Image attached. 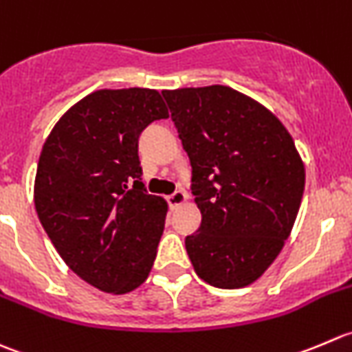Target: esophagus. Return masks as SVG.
Returning a JSON list of instances; mask_svg holds the SVG:
<instances>
[{
  "instance_id": "34e87169",
  "label": "esophagus",
  "mask_w": 352,
  "mask_h": 352,
  "mask_svg": "<svg viewBox=\"0 0 352 352\" xmlns=\"http://www.w3.org/2000/svg\"><path fill=\"white\" fill-rule=\"evenodd\" d=\"M186 200H188V195L184 193L183 190H177L176 193L169 195V197H168V204H169V207H171V208H177L179 205H183Z\"/></svg>"
}]
</instances>
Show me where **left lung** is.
I'll return each mask as SVG.
<instances>
[{"instance_id":"obj_1","label":"left lung","mask_w":352,"mask_h":352,"mask_svg":"<svg viewBox=\"0 0 352 352\" xmlns=\"http://www.w3.org/2000/svg\"><path fill=\"white\" fill-rule=\"evenodd\" d=\"M190 157L201 224L186 236L201 280L219 289L255 283L289 238L305 164L279 118L226 85L162 90Z\"/></svg>"}]
</instances>
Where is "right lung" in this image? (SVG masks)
Returning <instances> with one entry per match:
<instances>
[{
    "instance_id": "right-lung-1",
    "label": "right lung",
    "mask_w": 352,
    "mask_h": 352,
    "mask_svg": "<svg viewBox=\"0 0 352 352\" xmlns=\"http://www.w3.org/2000/svg\"><path fill=\"white\" fill-rule=\"evenodd\" d=\"M164 118L157 90H96L43 145L34 183L41 224L66 265L104 293L137 289L154 265L168 201L140 181L138 137Z\"/></svg>"
}]
</instances>
